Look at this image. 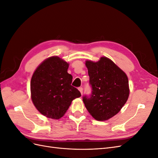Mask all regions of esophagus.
Instances as JSON below:
<instances>
[{
	"instance_id": "34e87169",
	"label": "esophagus",
	"mask_w": 158,
	"mask_h": 158,
	"mask_svg": "<svg viewBox=\"0 0 158 158\" xmlns=\"http://www.w3.org/2000/svg\"><path fill=\"white\" fill-rule=\"evenodd\" d=\"M78 89H79V91L80 92L81 94L82 95V93H83V88H82V87H80V88H78Z\"/></svg>"
}]
</instances>
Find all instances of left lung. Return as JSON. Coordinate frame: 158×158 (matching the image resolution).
Masks as SVG:
<instances>
[{"label": "left lung", "mask_w": 158, "mask_h": 158, "mask_svg": "<svg viewBox=\"0 0 158 158\" xmlns=\"http://www.w3.org/2000/svg\"><path fill=\"white\" fill-rule=\"evenodd\" d=\"M92 94L83 96L88 112L95 120L106 121L121 111L129 96L127 74L106 56L85 61Z\"/></svg>", "instance_id": "obj_1"}]
</instances>
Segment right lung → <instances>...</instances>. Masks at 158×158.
Instances as JSON below:
<instances>
[{
    "label": "right lung",
    "mask_w": 158,
    "mask_h": 158,
    "mask_svg": "<svg viewBox=\"0 0 158 158\" xmlns=\"http://www.w3.org/2000/svg\"><path fill=\"white\" fill-rule=\"evenodd\" d=\"M69 64L54 56L45 60L36 69L31 80V97L36 109L44 116L59 119L67 111L73 100L81 96L71 85L73 76Z\"/></svg>",
    "instance_id": "1"
}]
</instances>
